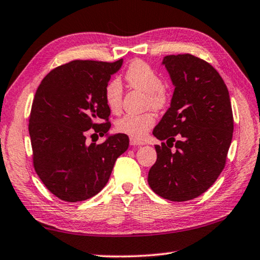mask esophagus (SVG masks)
Wrapping results in <instances>:
<instances>
[{
    "instance_id": "esophagus-1",
    "label": "esophagus",
    "mask_w": 260,
    "mask_h": 260,
    "mask_svg": "<svg viewBox=\"0 0 260 260\" xmlns=\"http://www.w3.org/2000/svg\"><path fill=\"white\" fill-rule=\"evenodd\" d=\"M129 143L132 144V146H142V144H144V142H142V141H141V140L134 139V138H131L129 139Z\"/></svg>"
}]
</instances>
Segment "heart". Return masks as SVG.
Listing matches in <instances>:
<instances>
[{
  "label": "heart",
  "instance_id": "b5f03b06",
  "mask_svg": "<svg viewBox=\"0 0 260 260\" xmlns=\"http://www.w3.org/2000/svg\"><path fill=\"white\" fill-rule=\"evenodd\" d=\"M125 80L131 88L146 93V107L162 110L169 104V94L164 87L159 74L146 61L136 59L128 65L125 71ZM122 89L119 80L112 79L104 88V100L112 112L119 111L121 105ZM156 122L152 112L142 114H126L116 122V129L134 139H143Z\"/></svg>",
  "mask_w": 260,
  "mask_h": 260
}]
</instances>
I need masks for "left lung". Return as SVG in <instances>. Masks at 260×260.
<instances>
[{
  "instance_id": "left-lung-1",
  "label": "left lung",
  "mask_w": 260,
  "mask_h": 260,
  "mask_svg": "<svg viewBox=\"0 0 260 260\" xmlns=\"http://www.w3.org/2000/svg\"><path fill=\"white\" fill-rule=\"evenodd\" d=\"M162 64L175 88L152 132L166 143L155 146L148 182L162 199L184 202L205 192L222 172L234 119L225 82L208 61L182 54L165 56Z\"/></svg>"
}]
</instances>
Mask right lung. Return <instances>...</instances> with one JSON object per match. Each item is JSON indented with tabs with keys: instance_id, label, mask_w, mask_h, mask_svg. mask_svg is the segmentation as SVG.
<instances>
[{
	"instance_id": "add662e5",
	"label": "right lung",
	"mask_w": 260,
	"mask_h": 260,
	"mask_svg": "<svg viewBox=\"0 0 260 260\" xmlns=\"http://www.w3.org/2000/svg\"><path fill=\"white\" fill-rule=\"evenodd\" d=\"M121 65L122 59L72 60L51 70L38 87L28 124L33 165L61 201L80 202L99 193L128 148V136L121 133L108 135L101 145L85 141L88 131L108 135L104 88Z\"/></svg>"
}]
</instances>
